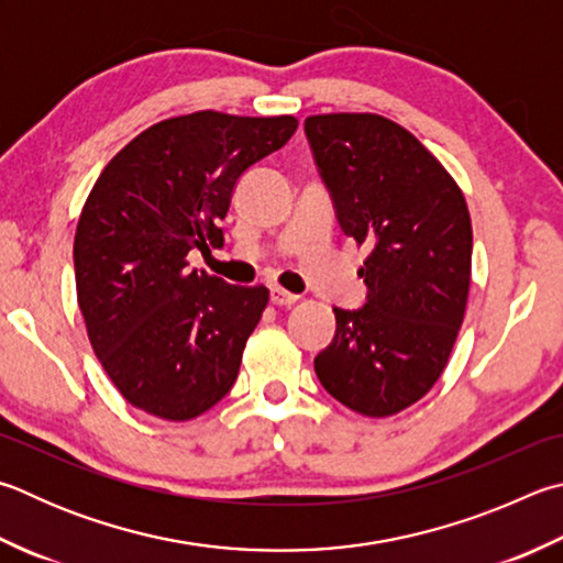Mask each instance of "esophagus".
Returning <instances> with one entry per match:
<instances>
[{"label": "esophagus", "mask_w": 563, "mask_h": 563, "mask_svg": "<svg viewBox=\"0 0 563 563\" xmlns=\"http://www.w3.org/2000/svg\"><path fill=\"white\" fill-rule=\"evenodd\" d=\"M271 302L278 305V308H290V305L298 302V295H292L283 288H271Z\"/></svg>", "instance_id": "esophagus-1"}]
</instances>
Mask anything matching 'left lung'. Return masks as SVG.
Masks as SVG:
<instances>
[{"instance_id": "1", "label": "left lung", "mask_w": 563, "mask_h": 563, "mask_svg": "<svg viewBox=\"0 0 563 563\" xmlns=\"http://www.w3.org/2000/svg\"><path fill=\"white\" fill-rule=\"evenodd\" d=\"M344 236L369 249L366 302L334 308L314 374L352 411H404L441 379L465 317L473 227L463 191L411 132L372 112L305 120Z\"/></svg>"}]
</instances>
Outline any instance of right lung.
Masks as SVG:
<instances>
[{
  "label": "right lung",
  "mask_w": 563,
  "mask_h": 563,
  "mask_svg": "<svg viewBox=\"0 0 563 563\" xmlns=\"http://www.w3.org/2000/svg\"><path fill=\"white\" fill-rule=\"evenodd\" d=\"M295 130L292 115L201 110L140 132L100 172L76 229V290L128 404L189 421L231 391L268 290L189 271L187 255L223 246L239 179Z\"/></svg>",
  "instance_id": "right-lung-1"
}]
</instances>
